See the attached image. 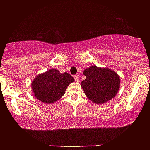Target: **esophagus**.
<instances>
[{
    "instance_id": "1",
    "label": "esophagus",
    "mask_w": 150,
    "mask_h": 150,
    "mask_svg": "<svg viewBox=\"0 0 150 150\" xmlns=\"http://www.w3.org/2000/svg\"><path fill=\"white\" fill-rule=\"evenodd\" d=\"M74 79H75V81H76V82H79V81H80L79 77L78 76H74Z\"/></svg>"
}]
</instances>
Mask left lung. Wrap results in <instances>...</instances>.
<instances>
[{"instance_id":"obj_1","label":"left lung","mask_w":150,"mask_h":150,"mask_svg":"<svg viewBox=\"0 0 150 150\" xmlns=\"http://www.w3.org/2000/svg\"><path fill=\"white\" fill-rule=\"evenodd\" d=\"M86 79L81 82L85 95L96 104H102L112 100L118 93L120 76L107 67L91 65L83 71Z\"/></svg>"}]
</instances>
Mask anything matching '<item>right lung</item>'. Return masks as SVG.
Instances as JSON below:
<instances>
[{
	"label": "right lung",
	"mask_w": 150,
	"mask_h": 150,
	"mask_svg": "<svg viewBox=\"0 0 150 150\" xmlns=\"http://www.w3.org/2000/svg\"><path fill=\"white\" fill-rule=\"evenodd\" d=\"M74 79L68 73H60L58 69H50L38 74L33 80L31 88L36 99L45 104H52L61 99L67 87Z\"/></svg>",
	"instance_id": "right-lung-1"
}]
</instances>
